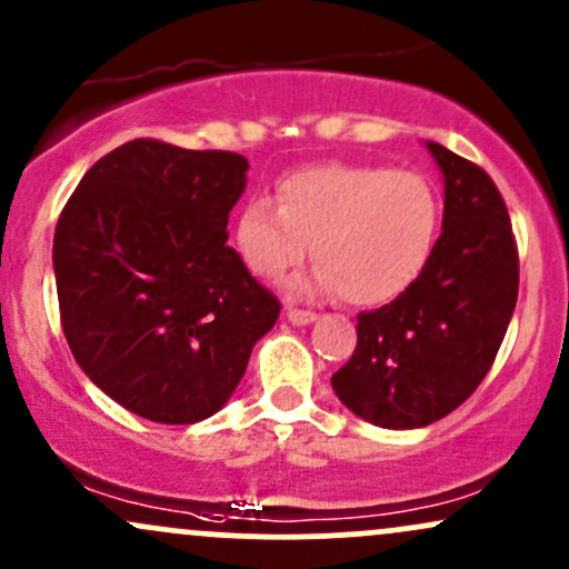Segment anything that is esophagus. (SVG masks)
I'll return each mask as SVG.
<instances>
[{
	"label": "esophagus",
	"mask_w": 569,
	"mask_h": 569,
	"mask_svg": "<svg viewBox=\"0 0 569 569\" xmlns=\"http://www.w3.org/2000/svg\"><path fill=\"white\" fill-rule=\"evenodd\" d=\"M286 318H289L291 323H297V327H302V323H313L318 316L313 313V310H299V308H289V310H286Z\"/></svg>",
	"instance_id": "34e87169"
}]
</instances>
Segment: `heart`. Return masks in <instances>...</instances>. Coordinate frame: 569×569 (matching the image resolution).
<instances>
[{
  "label": "heart",
  "instance_id": "heart-1",
  "mask_svg": "<svg viewBox=\"0 0 569 569\" xmlns=\"http://www.w3.org/2000/svg\"><path fill=\"white\" fill-rule=\"evenodd\" d=\"M442 204L421 172L378 164H313L286 174L270 199H253L234 221V251L256 278L295 270L313 242L316 270L297 291L383 305L427 267Z\"/></svg>",
  "mask_w": 569,
  "mask_h": 569
}]
</instances>
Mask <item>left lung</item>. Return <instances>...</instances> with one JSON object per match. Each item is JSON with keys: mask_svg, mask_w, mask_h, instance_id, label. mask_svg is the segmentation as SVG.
<instances>
[{"mask_svg": "<svg viewBox=\"0 0 569 569\" xmlns=\"http://www.w3.org/2000/svg\"><path fill=\"white\" fill-rule=\"evenodd\" d=\"M446 180L442 234L416 283L359 313L356 351L332 376L351 413L416 429L457 410L495 365L518 297V248L495 180L427 142Z\"/></svg>", "mask_w": 569, "mask_h": 569, "instance_id": "1", "label": "left lung"}]
</instances>
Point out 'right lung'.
I'll return each instance as SVG.
<instances>
[{
  "label": "right lung",
  "instance_id": "1",
  "mask_svg": "<svg viewBox=\"0 0 569 569\" xmlns=\"http://www.w3.org/2000/svg\"><path fill=\"white\" fill-rule=\"evenodd\" d=\"M246 172L240 153L140 137L83 174L56 223V291L74 361L148 421L218 413L280 316L227 246Z\"/></svg>",
  "mask_w": 569,
  "mask_h": 569
}]
</instances>
